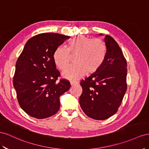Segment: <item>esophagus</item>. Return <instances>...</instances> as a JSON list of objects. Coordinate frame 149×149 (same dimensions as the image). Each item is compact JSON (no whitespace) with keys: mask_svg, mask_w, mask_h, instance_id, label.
Segmentation results:
<instances>
[{"mask_svg":"<svg viewBox=\"0 0 149 149\" xmlns=\"http://www.w3.org/2000/svg\"><path fill=\"white\" fill-rule=\"evenodd\" d=\"M70 85L71 86H75V85H77V84H78V82H76V81H70Z\"/></svg>","mask_w":149,"mask_h":149,"instance_id":"esophagus-1","label":"esophagus"}]
</instances>
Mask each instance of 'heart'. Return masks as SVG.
<instances>
[{
	"instance_id": "b5f03b06",
	"label": "heart",
	"mask_w": 149,
	"mask_h": 149,
	"mask_svg": "<svg viewBox=\"0 0 149 149\" xmlns=\"http://www.w3.org/2000/svg\"><path fill=\"white\" fill-rule=\"evenodd\" d=\"M77 54L75 58L77 64L72 65L63 72L65 79L75 80L87 74L95 73L104 61L106 48L104 42L99 39H91L84 36L73 38L67 45V49L58 47L54 53V60L56 65L64 70L70 62V54Z\"/></svg>"
}]
</instances>
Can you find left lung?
<instances>
[{
	"label": "left lung",
	"mask_w": 149,
	"mask_h": 149,
	"mask_svg": "<svg viewBox=\"0 0 149 149\" xmlns=\"http://www.w3.org/2000/svg\"><path fill=\"white\" fill-rule=\"evenodd\" d=\"M104 42L106 54L102 65L80 82V107L88 117L95 120H105L113 116L127 91V65L122 51L109 35L105 36Z\"/></svg>",
	"instance_id": "left-lung-1"
}]
</instances>
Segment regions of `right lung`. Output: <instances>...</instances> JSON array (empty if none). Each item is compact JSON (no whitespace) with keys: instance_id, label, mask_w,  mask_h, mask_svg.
<instances>
[{"instance_id":"add662e5","label":"right lung","mask_w":149,"mask_h":149,"mask_svg":"<svg viewBox=\"0 0 149 149\" xmlns=\"http://www.w3.org/2000/svg\"><path fill=\"white\" fill-rule=\"evenodd\" d=\"M69 36L44 33L31 38L17 61L13 80L20 107L42 119L56 114L60 97L70 87L66 80L57 82L60 72L54 60L55 50Z\"/></svg>"}]
</instances>
